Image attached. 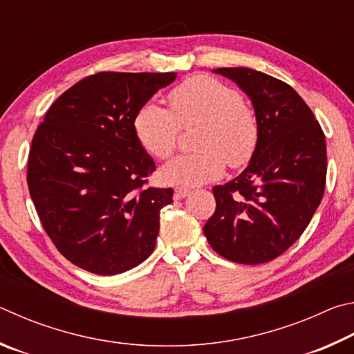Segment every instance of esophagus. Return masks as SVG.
I'll return each mask as SVG.
<instances>
[{"instance_id": "obj_1", "label": "esophagus", "mask_w": 354, "mask_h": 354, "mask_svg": "<svg viewBox=\"0 0 354 354\" xmlns=\"http://www.w3.org/2000/svg\"><path fill=\"white\" fill-rule=\"evenodd\" d=\"M191 194V191L188 188H176V191H174V197L176 199H185V197H188Z\"/></svg>"}]
</instances>
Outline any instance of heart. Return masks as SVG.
Here are the masks:
<instances>
[{"mask_svg":"<svg viewBox=\"0 0 354 354\" xmlns=\"http://www.w3.org/2000/svg\"><path fill=\"white\" fill-rule=\"evenodd\" d=\"M171 110L149 101L136 111L133 130L147 153L166 158L177 146L180 126H199L193 153H183L161 166V180L193 188L219 178L225 161L232 167L247 165L258 145L257 115L239 93L221 80L196 76L174 88Z\"/></svg>","mask_w":354,"mask_h":354,"instance_id":"b5f03b06","label":"heart"}]
</instances>
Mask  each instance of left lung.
<instances>
[{
  "mask_svg": "<svg viewBox=\"0 0 354 354\" xmlns=\"http://www.w3.org/2000/svg\"><path fill=\"white\" fill-rule=\"evenodd\" d=\"M253 105L259 136L245 169L213 188L208 244L239 264L280 257L305 232L324 197L326 145L320 124L292 86L252 68H218Z\"/></svg>",
  "mask_w": 354,
  "mask_h": 354,
  "instance_id": "obj_1",
  "label": "left lung"
}]
</instances>
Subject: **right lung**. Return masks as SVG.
<instances>
[{
    "label": "right lung",
    "mask_w": 354,
    "mask_h": 354,
    "mask_svg": "<svg viewBox=\"0 0 354 354\" xmlns=\"http://www.w3.org/2000/svg\"><path fill=\"white\" fill-rule=\"evenodd\" d=\"M177 73H97L66 90L34 135L28 187L48 236L68 261L118 275L151 257L172 188L155 171L133 118Z\"/></svg>",
    "instance_id": "right-lung-1"
}]
</instances>
